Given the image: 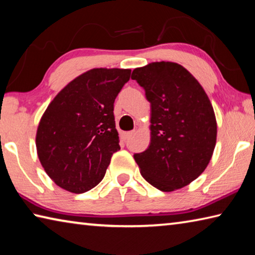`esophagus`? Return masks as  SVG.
Here are the masks:
<instances>
[{
	"label": "esophagus",
	"instance_id": "1",
	"mask_svg": "<svg viewBox=\"0 0 255 255\" xmlns=\"http://www.w3.org/2000/svg\"><path fill=\"white\" fill-rule=\"evenodd\" d=\"M132 135H133V131H127V132H124V133H123V138H124L125 140H127V139H129V138H130Z\"/></svg>",
	"mask_w": 255,
	"mask_h": 255
}]
</instances>
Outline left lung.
<instances>
[{"instance_id": "8db88e82", "label": "left lung", "mask_w": 255, "mask_h": 255, "mask_svg": "<svg viewBox=\"0 0 255 255\" xmlns=\"http://www.w3.org/2000/svg\"><path fill=\"white\" fill-rule=\"evenodd\" d=\"M131 79L150 103V143L135 154L143 178L171 192L196 180L213 156L217 123L208 96L191 73L172 62L135 68Z\"/></svg>"}]
</instances>
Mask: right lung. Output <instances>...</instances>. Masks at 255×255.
Listing matches in <instances>:
<instances>
[{"label":"right lung","instance_id":"1","mask_svg":"<svg viewBox=\"0 0 255 255\" xmlns=\"http://www.w3.org/2000/svg\"><path fill=\"white\" fill-rule=\"evenodd\" d=\"M130 70L93 68L70 82L49 103L37 129V154L54 182L73 193L100 182L120 149L114 103Z\"/></svg>","mask_w":255,"mask_h":255}]
</instances>
